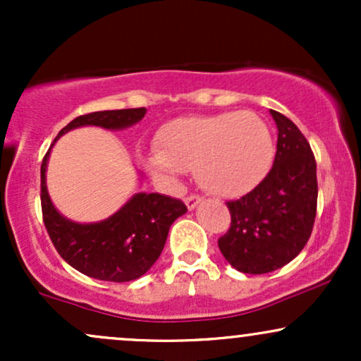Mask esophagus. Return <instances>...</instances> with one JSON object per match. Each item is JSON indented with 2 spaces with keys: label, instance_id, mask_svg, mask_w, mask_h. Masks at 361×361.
I'll return each instance as SVG.
<instances>
[{
  "label": "esophagus",
  "instance_id": "esophagus-1",
  "mask_svg": "<svg viewBox=\"0 0 361 361\" xmlns=\"http://www.w3.org/2000/svg\"><path fill=\"white\" fill-rule=\"evenodd\" d=\"M202 202V197H198V195H188V197L185 198V204L188 207V210H193L197 209V205Z\"/></svg>",
  "mask_w": 361,
  "mask_h": 361
}]
</instances>
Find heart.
Listing matches in <instances>:
<instances>
[{
    "mask_svg": "<svg viewBox=\"0 0 361 361\" xmlns=\"http://www.w3.org/2000/svg\"><path fill=\"white\" fill-rule=\"evenodd\" d=\"M157 152L147 166L169 183L186 169L204 190L224 198L243 197L270 171L275 146L270 128L252 111L181 117L157 132Z\"/></svg>",
    "mask_w": 361,
    "mask_h": 361,
    "instance_id": "obj_1",
    "label": "heart"
}]
</instances>
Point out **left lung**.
Listing matches in <instances>:
<instances>
[{"label":"left lung","instance_id":"8db88e82","mask_svg":"<svg viewBox=\"0 0 361 361\" xmlns=\"http://www.w3.org/2000/svg\"><path fill=\"white\" fill-rule=\"evenodd\" d=\"M270 114L279 128L273 166L255 190L227 202L231 227L219 239L231 267L250 275L275 271L295 258L309 241L317 210L312 149L292 120Z\"/></svg>","mask_w":361,"mask_h":361}]
</instances>
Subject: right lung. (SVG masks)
I'll return each mask as SVG.
<instances>
[{
  "mask_svg": "<svg viewBox=\"0 0 361 361\" xmlns=\"http://www.w3.org/2000/svg\"><path fill=\"white\" fill-rule=\"evenodd\" d=\"M146 111L142 106L81 115L62 128L54 142L76 127L97 126L109 130L132 127L144 118ZM52 146L40 166V202L45 229L61 258L91 279L122 283L142 276L159 258L169 227L186 212V205L168 195L140 192L105 221L93 224L69 221L57 212L45 183Z\"/></svg>",
  "mask_w": 361,
  "mask_h": 361,
  "instance_id": "1",
  "label": "right lung"
}]
</instances>
